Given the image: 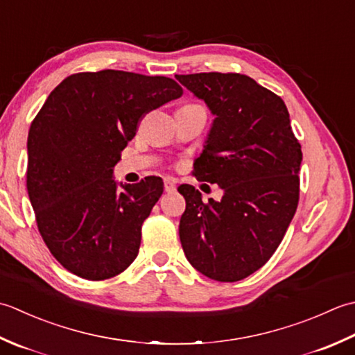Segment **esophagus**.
<instances>
[{
    "instance_id": "obj_1",
    "label": "esophagus",
    "mask_w": 355,
    "mask_h": 355,
    "mask_svg": "<svg viewBox=\"0 0 355 355\" xmlns=\"http://www.w3.org/2000/svg\"><path fill=\"white\" fill-rule=\"evenodd\" d=\"M164 190L167 193H171V191H176V182L173 179H165L164 180Z\"/></svg>"
}]
</instances>
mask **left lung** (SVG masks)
<instances>
[{"instance_id": "obj_1", "label": "left lung", "mask_w": 355, "mask_h": 355, "mask_svg": "<svg viewBox=\"0 0 355 355\" xmlns=\"http://www.w3.org/2000/svg\"><path fill=\"white\" fill-rule=\"evenodd\" d=\"M176 79L216 116L193 175L223 190L219 202H202L193 185L178 188L187 202L180 243L204 276L242 280L268 262L294 218L300 144L284 101L252 78L209 71Z\"/></svg>"}]
</instances>
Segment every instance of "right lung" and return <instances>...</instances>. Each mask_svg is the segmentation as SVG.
<instances>
[{
    "instance_id": "right-lung-1",
    "label": "right lung",
    "mask_w": 355,
    "mask_h": 355,
    "mask_svg": "<svg viewBox=\"0 0 355 355\" xmlns=\"http://www.w3.org/2000/svg\"><path fill=\"white\" fill-rule=\"evenodd\" d=\"M182 96L167 76L84 71L55 87L27 137V191L53 257L87 280H105L137 256L161 178L118 185L113 168L146 113Z\"/></svg>"
}]
</instances>
